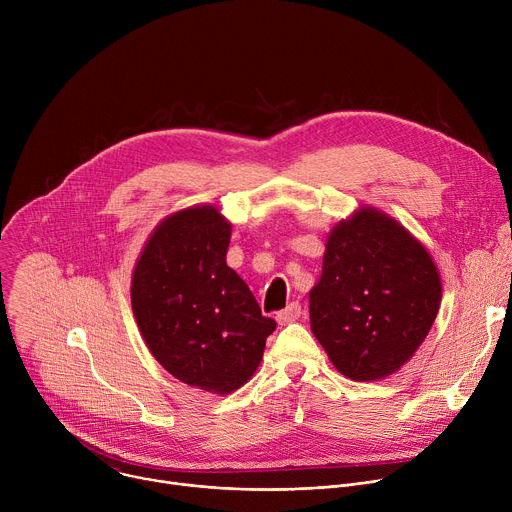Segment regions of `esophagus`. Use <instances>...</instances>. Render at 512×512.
Segmentation results:
<instances>
[{
  "label": "esophagus",
  "instance_id": "esophagus-1",
  "mask_svg": "<svg viewBox=\"0 0 512 512\" xmlns=\"http://www.w3.org/2000/svg\"><path fill=\"white\" fill-rule=\"evenodd\" d=\"M302 316V306L300 302H291L287 308L277 312V322L287 324V322H296Z\"/></svg>",
  "mask_w": 512,
  "mask_h": 512
}]
</instances>
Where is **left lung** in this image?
Listing matches in <instances>:
<instances>
[{"label":"left lung","instance_id":"8db88e82","mask_svg":"<svg viewBox=\"0 0 512 512\" xmlns=\"http://www.w3.org/2000/svg\"><path fill=\"white\" fill-rule=\"evenodd\" d=\"M440 302L425 247L387 214L362 208L328 237L310 326L344 377L375 381L413 356Z\"/></svg>","mask_w":512,"mask_h":512}]
</instances>
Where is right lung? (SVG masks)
Returning a JSON list of instances; mask_svg holds the SVG:
<instances>
[{
    "mask_svg": "<svg viewBox=\"0 0 512 512\" xmlns=\"http://www.w3.org/2000/svg\"><path fill=\"white\" fill-rule=\"evenodd\" d=\"M231 225L214 206L186 208L154 231L131 281L141 336L178 381L227 395L259 367L275 320L227 265Z\"/></svg>",
    "mask_w": 512,
    "mask_h": 512,
    "instance_id": "1",
    "label": "right lung"
}]
</instances>
